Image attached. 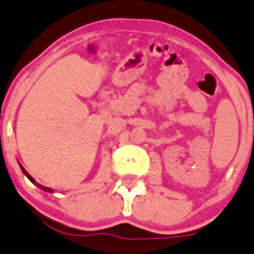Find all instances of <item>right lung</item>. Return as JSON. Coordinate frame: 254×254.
<instances>
[{
	"label": "right lung",
	"mask_w": 254,
	"mask_h": 254,
	"mask_svg": "<svg viewBox=\"0 0 254 254\" xmlns=\"http://www.w3.org/2000/svg\"><path fill=\"white\" fill-rule=\"evenodd\" d=\"M19 167H21L22 172H23V174H24V175H26V176H27V177H28V180H29V181H31V182H33V184H34V185H36V186H37V187H39V189H41V190H43V191H47V192H51V193H53V192H54L53 190H52V189H49V187H46V186H42V185L37 184V182H36V180H34V179H33V177H32V176H31V175H29V174H28V172H27V171H26V170H24V169H23V166H22V165H21V164H19Z\"/></svg>",
	"instance_id": "right-lung-1"
}]
</instances>
